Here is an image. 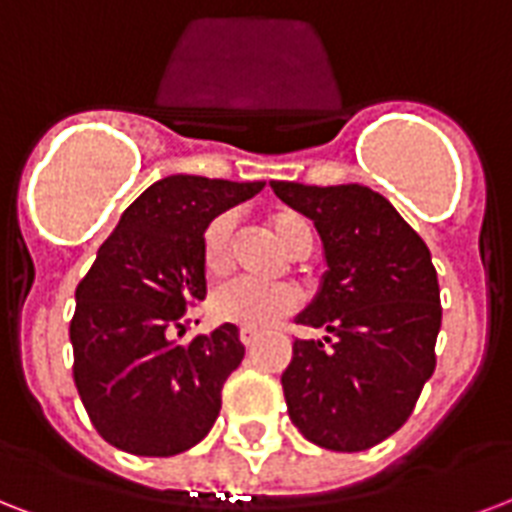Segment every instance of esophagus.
I'll use <instances>...</instances> for the list:
<instances>
[{
  "label": "esophagus",
  "mask_w": 512,
  "mask_h": 512,
  "mask_svg": "<svg viewBox=\"0 0 512 512\" xmlns=\"http://www.w3.org/2000/svg\"><path fill=\"white\" fill-rule=\"evenodd\" d=\"M256 339H259V331H253V328H240V342H243L245 347H253Z\"/></svg>",
  "instance_id": "esophagus-1"
}]
</instances>
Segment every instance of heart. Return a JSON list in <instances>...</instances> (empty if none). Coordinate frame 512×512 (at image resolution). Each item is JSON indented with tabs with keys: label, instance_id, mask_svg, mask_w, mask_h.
Returning a JSON list of instances; mask_svg holds the SVG:
<instances>
[{
	"label": "heart",
	"instance_id": "heart-1",
	"mask_svg": "<svg viewBox=\"0 0 512 512\" xmlns=\"http://www.w3.org/2000/svg\"><path fill=\"white\" fill-rule=\"evenodd\" d=\"M267 224L288 256L299 259L312 251L315 235H312L310 221L301 213L277 211L269 216ZM232 259H235V221L232 216H216L202 232V267L208 275L219 277L229 272ZM299 304L301 296L293 285H259L235 277L213 288L208 310L219 323L264 331L288 318Z\"/></svg>",
	"mask_w": 512,
	"mask_h": 512
}]
</instances>
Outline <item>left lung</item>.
<instances>
[{"label": "left lung", "mask_w": 512, "mask_h": 512, "mask_svg": "<svg viewBox=\"0 0 512 512\" xmlns=\"http://www.w3.org/2000/svg\"><path fill=\"white\" fill-rule=\"evenodd\" d=\"M293 211L315 221L326 275L296 323L283 371L288 417L315 446L366 451L403 427L435 371L441 288L425 240L382 194L360 184L272 181Z\"/></svg>", "instance_id": "obj_1"}]
</instances>
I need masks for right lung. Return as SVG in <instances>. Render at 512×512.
Here are the masks:
<instances>
[{
  "mask_svg": "<svg viewBox=\"0 0 512 512\" xmlns=\"http://www.w3.org/2000/svg\"><path fill=\"white\" fill-rule=\"evenodd\" d=\"M264 181L168 176L138 197L77 285L69 336L74 384L98 435L138 457H173L211 433L221 387L240 366V331L224 323L178 344L205 299L202 232Z\"/></svg>",
  "mask_w": 512,
  "mask_h": 512,
  "instance_id": "right-lung-1",
  "label": "right lung"
}]
</instances>
